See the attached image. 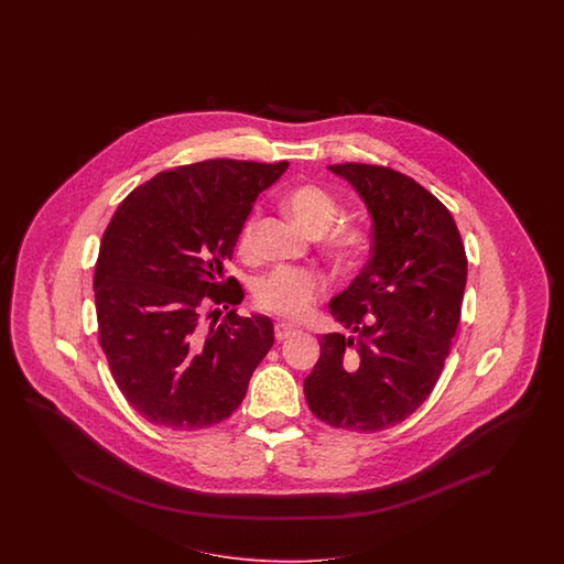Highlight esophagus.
I'll list each match as a JSON object with an SVG mask.
<instances>
[{
	"instance_id": "34e87169",
	"label": "esophagus",
	"mask_w": 564,
	"mask_h": 564,
	"mask_svg": "<svg viewBox=\"0 0 564 564\" xmlns=\"http://www.w3.org/2000/svg\"><path fill=\"white\" fill-rule=\"evenodd\" d=\"M291 335H295V328H293V326L283 325V323L274 325V339H276V341H285V339H290Z\"/></svg>"
}]
</instances>
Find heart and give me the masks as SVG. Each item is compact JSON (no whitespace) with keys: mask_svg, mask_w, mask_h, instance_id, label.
<instances>
[{"mask_svg":"<svg viewBox=\"0 0 564 564\" xmlns=\"http://www.w3.org/2000/svg\"><path fill=\"white\" fill-rule=\"evenodd\" d=\"M285 210L300 223L306 231L318 236L328 226L337 221L341 206L326 192L314 184H302L288 192ZM258 213H250L241 223L238 231V248L241 257H250L254 252L257 238ZM368 250V234L354 223H341L326 231L323 238V252L337 267H351ZM323 293V279L312 269H291L279 267L271 273L258 279L254 288L258 307L283 316L288 321H300L314 306V302Z\"/></svg>","mask_w":564,"mask_h":564,"instance_id":"1","label":"heart"}]
</instances>
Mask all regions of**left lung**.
<instances>
[{
	"label": "left lung",
	"instance_id": "obj_1",
	"mask_svg": "<svg viewBox=\"0 0 564 564\" xmlns=\"http://www.w3.org/2000/svg\"><path fill=\"white\" fill-rule=\"evenodd\" d=\"M372 215V254L330 314L354 335L321 337L304 380L328 426L378 432L410 417L436 387L462 318L467 257L448 208L410 175L341 163Z\"/></svg>",
	"mask_w": 564,
	"mask_h": 564
}]
</instances>
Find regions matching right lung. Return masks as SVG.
<instances>
[{"instance_id":"right-lung-1","label":"right lung","mask_w":564,"mask_h":564,"mask_svg":"<svg viewBox=\"0 0 564 564\" xmlns=\"http://www.w3.org/2000/svg\"><path fill=\"white\" fill-rule=\"evenodd\" d=\"M285 170L208 159L161 171L107 225L93 281L99 343L121 394L154 426L219 424L273 347L269 316L236 312L243 290L225 260L258 194Z\"/></svg>"}]
</instances>
